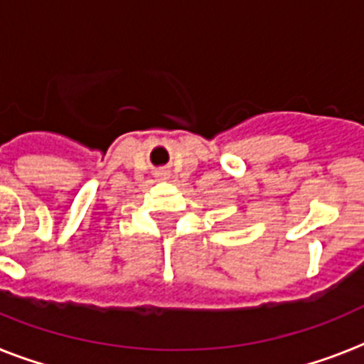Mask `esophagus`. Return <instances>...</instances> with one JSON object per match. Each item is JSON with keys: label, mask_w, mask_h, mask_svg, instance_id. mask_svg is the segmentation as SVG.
Here are the masks:
<instances>
[{"label": "esophagus", "mask_w": 364, "mask_h": 364, "mask_svg": "<svg viewBox=\"0 0 364 364\" xmlns=\"http://www.w3.org/2000/svg\"><path fill=\"white\" fill-rule=\"evenodd\" d=\"M159 177H162V179H166V177H168V173H166V171H159Z\"/></svg>", "instance_id": "1"}]
</instances>
